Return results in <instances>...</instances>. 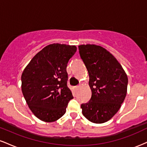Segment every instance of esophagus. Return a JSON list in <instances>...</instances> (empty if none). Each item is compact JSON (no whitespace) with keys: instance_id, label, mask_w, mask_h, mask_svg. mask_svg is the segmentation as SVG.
<instances>
[{"instance_id":"obj_1","label":"esophagus","mask_w":147,"mask_h":147,"mask_svg":"<svg viewBox=\"0 0 147 147\" xmlns=\"http://www.w3.org/2000/svg\"><path fill=\"white\" fill-rule=\"evenodd\" d=\"M79 88H80V86H75V90L77 91L78 90H79Z\"/></svg>"}]
</instances>
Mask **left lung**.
I'll use <instances>...</instances> for the list:
<instances>
[{"label": "left lung", "instance_id": "1", "mask_svg": "<svg viewBox=\"0 0 147 147\" xmlns=\"http://www.w3.org/2000/svg\"><path fill=\"white\" fill-rule=\"evenodd\" d=\"M89 75L92 96L81 108L84 116L96 124L110 120L120 109L127 92L128 77L111 52L100 45H79Z\"/></svg>", "mask_w": 147, "mask_h": 147}]
</instances>
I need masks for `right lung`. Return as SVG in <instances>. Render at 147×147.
Returning a JSON list of instances; mask_svg holds the SVG:
<instances>
[{
    "label": "right lung",
    "mask_w": 147,
    "mask_h": 147,
    "mask_svg": "<svg viewBox=\"0 0 147 147\" xmlns=\"http://www.w3.org/2000/svg\"><path fill=\"white\" fill-rule=\"evenodd\" d=\"M77 51L75 45L52 43L32 59L21 75V90L32 113L45 122L65 114L71 90L67 86V64Z\"/></svg>",
    "instance_id": "obj_1"
}]
</instances>
